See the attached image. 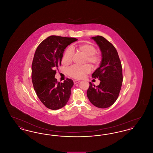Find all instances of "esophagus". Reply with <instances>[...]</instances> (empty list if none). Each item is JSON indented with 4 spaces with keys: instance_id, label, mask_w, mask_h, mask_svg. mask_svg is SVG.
<instances>
[{
    "instance_id": "34e87169",
    "label": "esophagus",
    "mask_w": 153,
    "mask_h": 153,
    "mask_svg": "<svg viewBox=\"0 0 153 153\" xmlns=\"http://www.w3.org/2000/svg\"><path fill=\"white\" fill-rule=\"evenodd\" d=\"M79 82H80V80H74L73 81V82H74V84H76L79 83Z\"/></svg>"
}]
</instances>
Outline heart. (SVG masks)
Masks as SVG:
<instances>
[{
  "label": "heart",
  "instance_id": "heart-1",
  "mask_svg": "<svg viewBox=\"0 0 153 153\" xmlns=\"http://www.w3.org/2000/svg\"><path fill=\"white\" fill-rule=\"evenodd\" d=\"M77 51L85 56L84 62H89L93 65H97L100 61V56L96 53V48L92 45L82 44L77 48ZM74 56V50L72 47L66 49L63 57V61L66 64L71 62ZM91 66L86 64L82 66H72L67 70L68 74L75 79H81L85 74L91 72Z\"/></svg>",
  "mask_w": 153,
  "mask_h": 153
}]
</instances>
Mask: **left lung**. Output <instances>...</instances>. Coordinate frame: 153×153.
<instances>
[{"label":"left lung","mask_w":153,"mask_h":153,"mask_svg":"<svg viewBox=\"0 0 153 153\" xmlns=\"http://www.w3.org/2000/svg\"><path fill=\"white\" fill-rule=\"evenodd\" d=\"M102 52L100 66L92 74V78L98 79L100 84L96 87L89 82L87 92L90 102L100 108L111 106L119 96L122 81V68L117 49L103 36H93Z\"/></svg>","instance_id":"1"}]
</instances>
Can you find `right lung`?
<instances>
[{"instance_id":"right-lung-1","label":"right lung","mask_w":153,"mask_h":153,"mask_svg":"<svg viewBox=\"0 0 153 153\" xmlns=\"http://www.w3.org/2000/svg\"><path fill=\"white\" fill-rule=\"evenodd\" d=\"M75 38L51 36L39 45L31 66V79L36 95L45 107L56 110L62 108L71 95L73 80L57 82L56 68L61 65L64 51Z\"/></svg>"}]
</instances>
